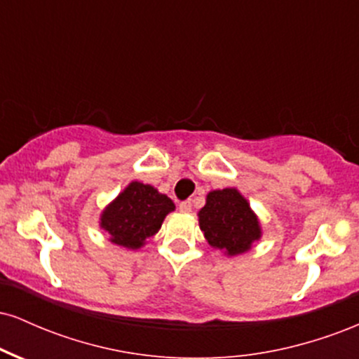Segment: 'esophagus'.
Instances as JSON below:
<instances>
[{"label": "esophagus", "instance_id": "obj_1", "mask_svg": "<svg viewBox=\"0 0 359 359\" xmlns=\"http://www.w3.org/2000/svg\"><path fill=\"white\" fill-rule=\"evenodd\" d=\"M179 211L180 212H185V214L191 212L192 211V203H191V201H184V203H180L179 204Z\"/></svg>", "mask_w": 359, "mask_h": 359}]
</instances>
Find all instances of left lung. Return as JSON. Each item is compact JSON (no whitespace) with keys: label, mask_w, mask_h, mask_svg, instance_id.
Here are the masks:
<instances>
[{"label":"left lung","mask_w":359,"mask_h":359,"mask_svg":"<svg viewBox=\"0 0 359 359\" xmlns=\"http://www.w3.org/2000/svg\"><path fill=\"white\" fill-rule=\"evenodd\" d=\"M199 228L212 248L228 257L251 250L262 238V224L246 197L234 187L217 189L205 196V205L197 212Z\"/></svg>","instance_id":"left-lung-1"}]
</instances>
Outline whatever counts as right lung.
Segmentation results:
<instances>
[{
    "mask_svg": "<svg viewBox=\"0 0 359 359\" xmlns=\"http://www.w3.org/2000/svg\"><path fill=\"white\" fill-rule=\"evenodd\" d=\"M174 209L175 204L165 194H160L154 185L133 180L102 209L100 228L109 234L114 245L138 250L158 233L165 216Z\"/></svg>",
    "mask_w": 359,
    "mask_h": 359,
    "instance_id": "right-lung-1",
    "label": "right lung"
}]
</instances>
